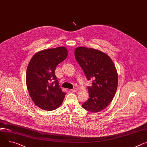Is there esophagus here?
Returning a JSON list of instances; mask_svg holds the SVG:
<instances>
[{
	"instance_id": "1",
	"label": "esophagus",
	"mask_w": 147,
	"mask_h": 147,
	"mask_svg": "<svg viewBox=\"0 0 147 147\" xmlns=\"http://www.w3.org/2000/svg\"><path fill=\"white\" fill-rule=\"evenodd\" d=\"M78 90V88H74V89H73V90H71V91H73V92H76V91H77Z\"/></svg>"
}]
</instances>
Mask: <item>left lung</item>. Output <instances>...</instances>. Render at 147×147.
<instances>
[{"instance_id": "left-lung-1", "label": "left lung", "mask_w": 147, "mask_h": 147, "mask_svg": "<svg viewBox=\"0 0 147 147\" xmlns=\"http://www.w3.org/2000/svg\"><path fill=\"white\" fill-rule=\"evenodd\" d=\"M74 56L92 85L87 87L89 98L82 107L96 113L104 110L112 101L118 86V73L111 59L102 51L78 47Z\"/></svg>"}]
</instances>
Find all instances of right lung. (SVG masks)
<instances>
[{
	"instance_id": "add662e5",
	"label": "right lung",
	"mask_w": 147,
	"mask_h": 147,
	"mask_svg": "<svg viewBox=\"0 0 147 147\" xmlns=\"http://www.w3.org/2000/svg\"><path fill=\"white\" fill-rule=\"evenodd\" d=\"M67 55L65 47H59L39 51L31 59L26 71V85L32 101L40 109L52 111L62 104L65 92L59 87L55 70Z\"/></svg>"
}]
</instances>
